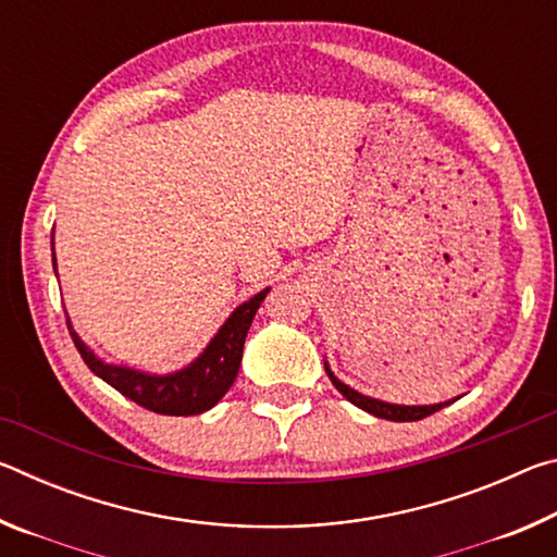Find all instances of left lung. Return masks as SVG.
Instances as JSON below:
<instances>
[{
  "label": "left lung",
  "mask_w": 557,
  "mask_h": 557,
  "mask_svg": "<svg viewBox=\"0 0 557 557\" xmlns=\"http://www.w3.org/2000/svg\"><path fill=\"white\" fill-rule=\"evenodd\" d=\"M324 369H326L329 381L334 383V388L342 393L346 400H351L356 408H361L366 412L375 414V418L393 420V422H414V420L428 418V414L437 412V410L445 408V405H449V403H437V405H391V403L375 400V398H369V395H361V393H356L354 388H348V385H344L332 371H329L326 363H324Z\"/></svg>",
  "instance_id": "left-lung-1"
}]
</instances>
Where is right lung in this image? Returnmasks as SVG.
I'll use <instances>...</instances> for the list:
<instances>
[{"mask_svg": "<svg viewBox=\"0 0 557 557\" xmlns=\"http://www.w3.org/2000/svg\"><path fill=\"white\" fill-rule=\"evenodd\" d=\"M55 268V258H53ZM270 289L258 292L250 301H245L228 317L206 351L188 366V369L172 375H147L122 366L102 363L96 354L81 342L78 334L69 324V332L75 348L88 369L100 375L102 381L112 385L117 393L125 395L132 403L143 405L149 412L159 414H199L219 403L238 375L243 361V344L252 324V317L268 297Z\"/></svg>", "mask_w": 557, "mask_h": 557, "instance_id": "add662e5", "label": "right lung"}]
</instances>
